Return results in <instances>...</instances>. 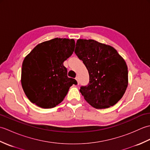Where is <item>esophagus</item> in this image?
<instances>
[{
  "mask_svg": "<svg viewBox=\"0 0 150 150\" xmlns=\"http://www.w3.org/2000/svg\"><path fill=\"white\" fill-rule=\"evenodd\" d=\"M75 79H76V81H77V83H78V84H79V78H78V77H75Z\"/></svg>",
  "mask_w": 150,
  "mask_h": 150,
  "instance_id": "1",
  "label": "esophagus"
}]
</instances>
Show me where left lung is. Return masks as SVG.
I'll return each mask as SVG.
<instances>
[{"label": "left lung", "instance_id": "8db88e82", "mask_svg": "<svg viewBox=\"0 0 150 150\" xmlns=\"http://www.w3.org/2000/svg\"><path fill=\"white\" fill-rule=\"evenodd\" d=\"M75 53L82 60L90 75L87 86L80 92L97 109L114 106L128 85V66L113 47L92 39H78Z\"/></svg>", "mask_w": 150, "mask_h": 150}]
</instances>
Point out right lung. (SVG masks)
I'll use <instances>...</instances> for the list:
<instances>
[{
	"mask_svg": "<svg viewBox=\"0 0 150 150\" xmlns=\"http://www.w3.org/2000/svg\"><path fill=\"white\" fill-rule=\"evenodd\" d=\"M73 39L55 38L41 42L25 57L22 66L21 84L31 103L52 108L65 98L69 88L77 82L67 76L63 62L74 52Z\"/></svg>",
	"mask_w": 150,
	"mask_h": 150,
	"instance_id": "obj_1",
	"label": "right lung"
}]
</instances>
